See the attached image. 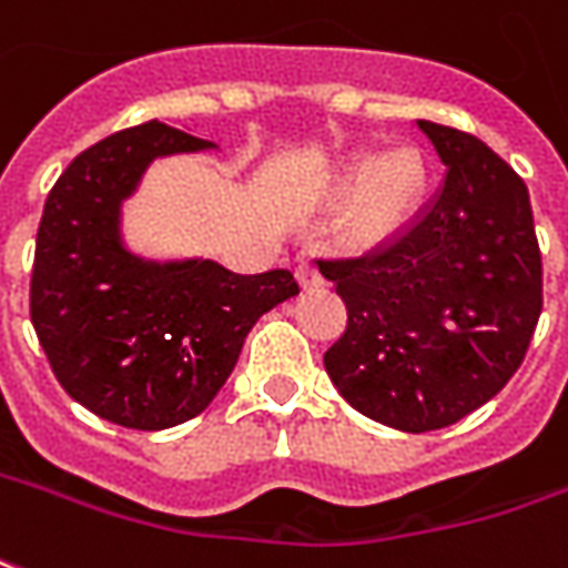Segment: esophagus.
<instances>
[{"mask_svg":"<svg viewBox=\"0 0 568 568\" xmlns=\"http://www.w3.org/2000/svg\"><path fill=\"white\" fill-rule=\"evenodd\" d=\"M295 273H297V283L304 285V288H320V285L325 283L323 271H320V267L313 264L311 257H301V261H297Z\"/></svg>","mask_w":568,"mask_h":568,"instance_id":"1","label":"esophagus"}]
</instances>
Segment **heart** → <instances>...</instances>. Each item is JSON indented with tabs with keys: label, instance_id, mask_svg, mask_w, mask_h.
I'll return each mask as SVG.
<instances>
[{
	"label": "heart",
	"instance_id": "heart-1",
	"mask_svg": "<svg viewBox=\"0 0 568 568\" xmlns=\"http://www.w3.org/2000/svg\"><path fill=\"white\" fill-rule=\"evenodd\" d=\"M422 178V162L412 153H390L384 160H353L341 178L344 190H353L344 212L347 240L353 245H375L387 240L418 200Z\"/></svg>",
	"mask_w": 568,
	"mask_h": 568
}]
</instances>
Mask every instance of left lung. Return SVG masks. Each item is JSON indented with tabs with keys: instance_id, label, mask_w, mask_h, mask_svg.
<instances>
[{
	"instance_id": "obj_1",
	"label": "left lung",
	"mask_w": 568,
	"mask_h": 568,
	"mask_svg": "<svg viewBox=\"0 0 568 568\" xmlns=\"http://www.w3.org/2000/svg\"><path fill=\"white\" fill-rule=\"evenodd\" d=\"M446 165L390 243L320 261L347 304L323 363L338 394L406 434L462 422L514 378L541 316L529 190L479 138L418 119Z\"/></svg>"
}]
</instances>
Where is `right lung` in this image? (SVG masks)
<instances>
[{"instance_id":"1","label":"right lung","mask_w":568,"mask_h":568,"mask_svg":"<svg viewBox=\"0 0 568 568\" xmlns=\"http://www.w3.org/2000/svg\"><path fill=\"white\" fill-rule=\"evenodd\" d=\"M160 119L82 150L45 200L30 320L54 378L104 422L165 430L224 387L261 313L297 295L292 271L243 276L217 261H144L119 236V205L156 156L212 150Z\"/></svg>"}]
</instances>
